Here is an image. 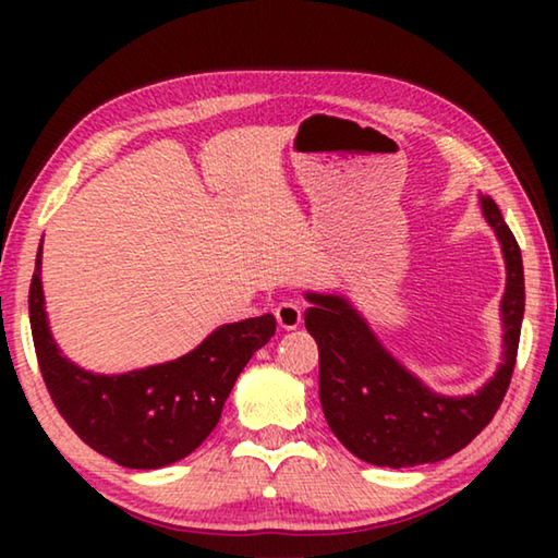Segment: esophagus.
Wrapping results in <instances>:
<instances>
[{"label":"esophagus","instance_id":"obj_1","mask_svg":"<svg viewBox=\"0 0 558 558\" xmlns=\"http://www.w3.org/2000/svg\"><path fill=\"white\" fill-rule=\"evenodd\" d=\"M276 319L282 329H298L302 323V310L295 302H280L276 307Z\"/></svg>","mask_w":558,"mask_h":558}]
</instances>
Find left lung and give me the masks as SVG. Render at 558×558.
<instances>
[{"instance_id":"1","label":"left lung","mask_w":558,"mask_h":558,"mask_svg":"<svg viewBox=\"0 0 558 558\" xmlns=\"http://www.w3.org/2000/svg\"><path fill=\"white\" fill-rule=\"evenodd\" d=\"M487 223L502 243L505 354L483 389L440 396L405 372L344 298L307 292L305 327L319 349V403L342 446L381 468H413L456 456L483 430L512 381L524 317V268L514 233L497 204L480 196Z\"/></svg>"}]
</instances>
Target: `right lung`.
Segmentation results:
<instances>
[{
    "label": "right lung",
    "instance_id": "obj_1",
    "mask_svg": "<svg viewBox=\"0 0 558 558\" xmlns=\"http://www.w3.org/2000/svg\"><path fill=\"white\" fill-rule=\"evenodd\" d=\"M29 319L46 389L86 446L122 468L155 470L194 452L221 418L235 379L276 335V317L223 325L174 362L128 374H90L59 352L46 323L41 248L29 288Z\"/></svg>",
    "mask_w": 558,
    "mask_h": 558
}]
</instances>
